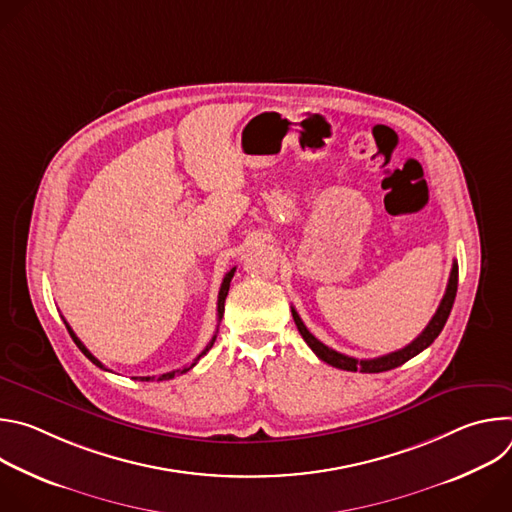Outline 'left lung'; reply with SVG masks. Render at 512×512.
<instances>
[{
    "label": "left lung",
    "mask_w": 512,
    "mask_h": 512,
    "mask_svg": "<svg viewBox=\"0 0 512 512\" xmlns=\"http://www.w3.org/2000/svg\"><path fill=\"white\" fill-rule=\"evenodd\" d=\"M456 291H458V263L454 261L452 265V273H450V281H448V287H446V294H444V300L440 302V308H437V312L433 314V318L429 320V324L425 326V330L411 342L407 344L405 348L401 350H395L391 354H385V356H379V358H369V360H358V358H352V356H346V354H340L332 348H328L326 344H322L308 328L306 324L302 322V318L298 316L296 308H291V316H294V322L302 334V338L306 340V344L316 352V356L328 364H332V367L336 369H342V371H360V373H383V371H391L395 367H401L403 362H407L409 358L417 356L421 350H425L437 336H440V332L444 330L446 322H448V316L452 312V306H454V300H456Z\"/></svg>",
    "instance_id": "left-lung-1"
}]
</instances>
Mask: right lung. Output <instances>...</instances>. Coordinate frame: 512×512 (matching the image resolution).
Masks as SVG:
<instances>
[{
    "instance_id": "right-lung-1",
    "label": "right lung",
    "mask_w": 512,
    "mask_h": 512,
    "mask_svg": "<svg viewBox=\"0 0 512 512\" xmlns=\"http://www.w3.org/2000/svg\"><path fill=\"white\" fill-rule=\"evenodd\" d=\"M235 271H237V267H233V269H231V271H229V273L225 275V279H223V283H221V291H218V304H216V312H218V322H221V320H223V314H225V300H227V294H229V287H231V279H233ZM64 324H66V322H64ZM66 328H68V332H70L72 340H75V344H77V346L81 348V352H83V354H85V356H87V358H89V360H91L93 364H97V367H99V369L107 371V369H105V364H103V362H101L99 358H95V356H93V354L89 352V348H87V346H85V344H83V342H81V340L77 338V334L70 330V326H68V324H66ZM214 340H216V334H214V336L210 338V342L206 344V348H204V350H202V352H200V354H198V356L194 358V362H192V364H188V367H184V369H178V371H172V373H166V375L158 377V381H168V379H174L176 375H182V373L190 371V369L194 367V364L198 362V358H200V356H204V354H206V352H208V350L212 348ZM139 381H154V377H139Z\"/></svg>"
}]
</instances>
